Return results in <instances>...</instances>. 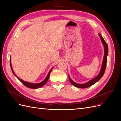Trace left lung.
<instances>
[{
	"label": "left lung",
	"mask_w": 121,
	"mask_h": 121,
	"mask_svg": "<svg viewBox=\"0 0 121 121\" xmlns=\"http://www.w3.org/2000/svg\"><path fill=\"white\" fill-rule=\"evenodd\" d=\"M98 35L100 38L101 41L104 47V56L103 61H102L100 71L98 75L96 76L95 78H94L93 79L90 80V81H89L88 82L84 84H79L74 82L70 78V77L69 76V79L70 82L73 84V85L75 86V87L79 88H87L93 85V84L96 83L98 80H99L104 75V73L106 68V65H107V56H108V46L107 43H106V42L104 41V38L102 37L101 34L99 33Z\"/></svg>",
	"instance_id": "left-lung-1"
}]
</instances>
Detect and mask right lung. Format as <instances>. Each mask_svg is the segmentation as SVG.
I'll return each instance as SVG.
<instances>
[{
  "label": "right lung",
  "instance_id": "add662e5",
  "mask_svg": "<svg viewBox=\"0 0 121 121\" xmlns=\"http://www.w3.org/2000/svg\"><path fill=\"white\" fill-rule=\"evenodd\" d=\"M10 68H11V69H12V71L13 73V75L15 76L16 77L19 79L20 81L24 85L26 86L28 88H32V89H37V88H39L42 87L43 86H44L45 85V84L47 83V81H48V80L49 79V76H50V72H52V69H53V67H52V69H50V70L49 71V73H48V74H47V76L46 77V78H45V79L43 80V81L41 82L40 83H30V82H26V81H24V80H22L21 79H20L15 74V73H14L13 70V67H12V64H11V57H10Z\"/></svg>",
  "mask_w": 121,
  "mask_h": 121
}]
</instances>
